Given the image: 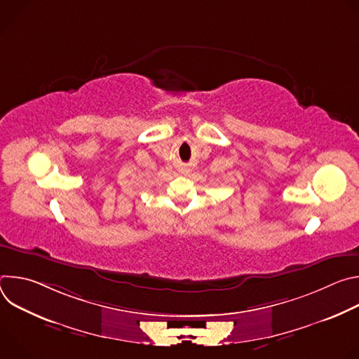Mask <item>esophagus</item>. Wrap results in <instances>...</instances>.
<instances>
[{"mask_svg":"<svg viewBox=\"0 0 359 359\" xmlns=\"http://www.w3.org/2000/svg\"><path fill=\"white\" fill-rule=\"evenodd\" d=\"M184 172H186V173H187V172H189V169H184Z\"/></svg>","mask_w":359,"mask_h":359,"instance_id":"esophagus-1","label":"esophagus"}]
</instances>
